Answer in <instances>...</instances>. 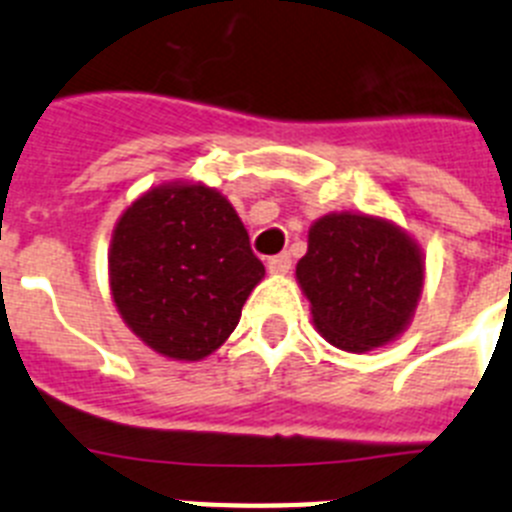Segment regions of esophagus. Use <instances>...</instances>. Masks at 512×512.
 Wrapping results in <instances>:
<instances>
[{"mask_svg":"<svg viewBox=\"0 0 512 512\" xmlns=\"http://www.w3.org/2000/svg\"><path fill=\"white\" fill-rule=\"evenodd\" d=\"M266 269H269V274H274V277H284V274L292 269L289 253H277V256H271V259L266 261Z\"/></svg>","mask_w":512,"mask_h":512,"instance_id":"esophagus-1","label":"esophagus"}]
</instances>
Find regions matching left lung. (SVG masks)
Listing matches in <instances>:
<instances>
[{"instance_id": "left-lung-1", "label": "left lung", "mask_w": 512, "mask_h": 512, "mask_svg": "<svg viewBox=\"0 0 512 512\" xmlns=\"http://www.w3.org/2000/svg\"><path fill=\"white\" fill-rule=\"evenodd\" d=\"M295 277L320 336L348 354H366L397 341L413 323L425 256L390 217L328 212L307 230Z\"/></svg>"}]
</instances>
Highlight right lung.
Returning a JSON list of instances; mask_svg holds the SVG:
<instances>
[{"mask_svg":"<svg viewBox=\"0 0 512 512\" xmlns=\"http://www.w3.org/2000/svg\"><path fill=\"white\" fill-rule=\"evenodd\" d=\"M107 271L122 323L171 361H202L223 346L266 274L238 212L205 182L158 184L130 202Z\"/></svg>","mask_w":512,"mask_h":512,"instance_id":"add662e5","label":"right lung"}]
</instances>
